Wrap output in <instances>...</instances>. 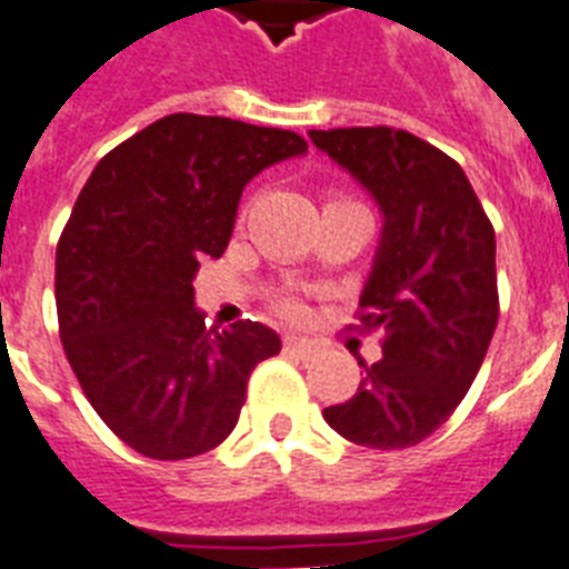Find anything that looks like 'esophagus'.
Segmentation results:
<instances>
[{
  "label": "esophagus",
  "instance_id": "34e87169",
  "mask_svg": "<svg viewBox=\"0 0 569 569\" xmlns=\"http://www.w3.org/2000/svg\"><path fill=\"white\" fill-rule=\"evenodd\" d=\"M283 347H286V350H289V352H295V356H298V358H303V361H307V358L318 356V343L309 341V338L286 336V338H283Z\"/></svg>",
  "mask_w": 569,
  "mask_h": 569
}]
</instances>
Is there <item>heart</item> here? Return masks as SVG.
Listing matches in <instances>:
<instances>
[{"instance_id": "1", "label": "heart", "mask_w": 569, "mask_h": 569, "mask_svg": "<svg viewBox=\"0 0 569 569\" xmlns=\"http://www.w3.org/2000/svg\"><path fill=\"white\" fill-rule=\"evenodd\" d=\"M274 309H277V315H283V318H289V321H298V318H303V307H300V300L292 298V295L277 298Z\"/></svg>"}]
</instances>
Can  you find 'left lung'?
<instances>
[{"mask_svg": "<svg viewBox=\"0 0 569 569\" xmlns=\"http://www.w3.org/2000/svg\"><path fill=\"white\" fill-rule=\"evenodd\" d=\"M379 204L385 228L358 300L381 358L350 402L323 408L356 446L410 448L455 413L498 327L495 228L455 159L393 127L309 130Z\"/></svg>", "mask_w": 569, "mask_h": 569, "instance_id": "obj_1", "label": "left lung"}]
</instances>
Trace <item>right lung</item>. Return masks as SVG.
<instances>
[{"label":"right lung","instance_id":"1","mask_svg":"<svg viewBox=\"0 0 569 569\" xmlns=\"http://www.w3.org/2000/svg\"><path fill=\"white\" fill-rule=\"evenodd\" d=\"M303 152L298 132L176 112L107 152L80 190L57 242L60 341L86 399L138 455L217 448L251 370L280 352L254 321L208 332L193 277L228 248L248 181Z\"/></svg>","mask_w":569,"mask_h":569}]
</instances>
